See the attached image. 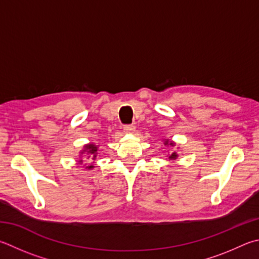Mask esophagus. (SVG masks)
<instances>
[{
	"label": "esophagus",
	"mask_w": 259,
	"mask_h": 259,
	"mask_svg": "<svg viewBox=\"0 0 259 259\" xmlns=\"http://www.w3.org/2000/svg\"><path fill=\"white\" fill-rule=\"evenodd\" d=\"M135 130H136V126L133 124H128L123 126V131L125 134H134Z\"/></svg>",
	"instance_id": "34e87169"
}]
</instances>
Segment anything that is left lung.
Instances as JSON below:
<instances>
[{
  "label": "left lung",
  "instance_id": "1",
  "mask_svg": "<svg viewBox=\"0 0 259 259\" xmlns=\"http://www.w3.org/2000/svg\"><path fill=\"white\" fill-rule=\"evenodd\" d=\"M168 144V140H165V143H164V145H167ZM170 145L171 146H173V145H175V144H173L172 142L170 143ZM178 157V154H177V152H173L171 155H170V156H168V159H176Z\"/></svg>",
  "mask_w": 259,
  "mask_h": 259
}]
</instances>
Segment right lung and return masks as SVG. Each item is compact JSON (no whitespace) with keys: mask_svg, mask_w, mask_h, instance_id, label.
Listing matches in <instances>:
<instances>
[{"mask_svg":"<svg viewBox=\"0 0 259 259\" xmlns=\"http://www.w3.org/2000/svg\"><path fill=\"white\" fill-rule=\"evenodd\" d=\"M86 153L87 155H88V158L89 157H92L93 159H95L96 158V154H97V146H95L94 144H88V145H86L84 146V149L82 150L81 152V154H84ZM79 162H82V159H80V161ZM94 166L93 165H89V166H87L86 168H88V170H92Z\"/></svg>","mask_w":259,"mask_h":259,"instance_id":"obj_1","label":"right lung"}]
</instances>
